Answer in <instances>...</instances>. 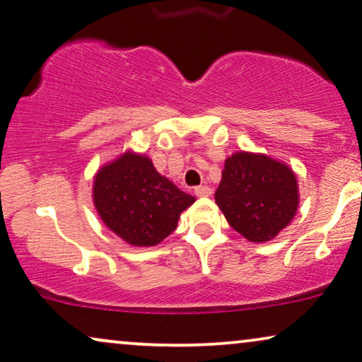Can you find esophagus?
Wrapping results in <instances>:
<instances>
[{
  "label": "esophagus",
  "mask_w": 362,
  "mask_h": 362,
  "mask_svg": "<svg viewBox=\"0 0 362 362\" xmlns=\"http://www.w3.org/2000/svg\"><path fill=\"white\" fill-rule=\"evenodd\" d=\"M194 192H196V196L199 197H209L212 194V189L209 186H199L194 189Z\"/></svg>",
  "instance_id": "obj_1"
}]
</instances>
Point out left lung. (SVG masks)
<instances>
[{
  "mask_svg": "<svg viewBox=\"0 0 362 362\" xmlns=\"http://www.w3.org/2000/svg\"><path fill=\"white\" fill-rule=\"evenodd\" d=\"M298 202L297 176L284 161L243 150L227 156L216 204L248 242L276 238L296 217Z\"/></svg>",
  "mask_w": 362,
  "mask_h": 362,
  "instance_id": "8db88e82",
  "label": "left lung"
}]
</instances>
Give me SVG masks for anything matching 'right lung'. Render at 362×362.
Wrapping results in <instances>:
<instances>
[{
	"instance_id": "obj_1",
	"label": "right lung",
	"mask_w": 362,
	"mask_h": 362,
	"mask_svg": "<svg viewBox=\"0 0 362 362\" xmlns=\"http://www.w3.org/2000/svg\"><path fill=\"white\" fill-rule=\"evenodd\" d=\"M196 197L155 170L132 148L104 163L93 180V204L103 223L130 246H155L177 227Z\"/></svg>"
}]
</instances>
